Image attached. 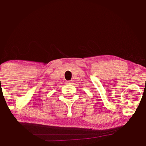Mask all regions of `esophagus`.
Listing matches in <instances>:
<instances>
[{"mask_svg": "<svg viewBox=\"0 0 146 146\" xmlns=\"http://www.w3.org/2000/svg\"><path fill=\"white\" fill-rule=\"evenodd\" d=\"M66 84H71V81H66Z\"/></svg>", "mask_w": 146, "mask_h": 146, "instance_id": "34e87169", "label": "esophagus"}]
</instances>
